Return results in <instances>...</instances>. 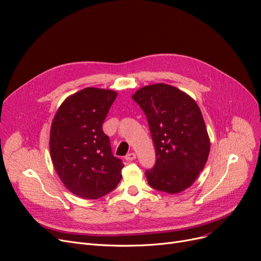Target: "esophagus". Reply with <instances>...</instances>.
<instances>
[{
    "label": "esophagus",
    "instance_id": "obj_1",
    "mask_svg": "<svg viewBox=\"0 0 261 261\" xmlns=\"http://www.w3.org/2000/svg\"><path fill=\"white\" fill-rule=\"evenodd\" d=\"M136 158H137V155L134 152H130V153H128L127 156L124 157V159L127 160V161H132V160H134Z\"/></svg>",
    "mask_w": 261,
    "mask_h": 261
}]
</instances>
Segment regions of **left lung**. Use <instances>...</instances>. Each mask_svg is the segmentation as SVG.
<instances>
[{
    "instance_id": "obj_1",
    "label": "left lung",
    "mask_w": 261,
    "mask_h": 261,
    "mask_svg": "<svg viewBox=\"0 0 261 261\" xmlns=\"http://www.w3.org/2000/svg\"><path fill=\"white\" fill-rule=\"evenodd\" d=\"M145 113L156 149V165L145 175L151 188L178 194L203 170L210 138L196 101L168 84L143 87L132 95Z\"/></svg>"
}]
</instances>
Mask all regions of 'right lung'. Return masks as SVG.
<instances>
[{
	"label": "right lung",
	"instance_id": "1",
	"mask_svg": "<svg viewBox=\"0 0 261 261\" xmlns=\"http://www.w3.org/2000/svg\"><path fill=\"white\" fill-rule=\"evenodd\" d=\"M117 92L88 87L63 101L50 128L53 165L64 186L83 199H99L114 190L122 161L114 157L102 130Z\"/></svg>",
	"mask_w": 261,
	"mask_h": 261
}]
</instances>
